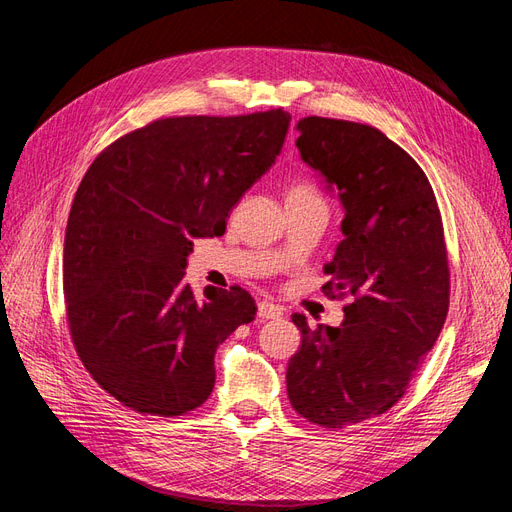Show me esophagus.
<instances>
[{"mask_svg": "<svg viewBox=\"0 0 512 512\" xmlns=\"http://www.w3.org/2000/svg\"><path fill=\"white\" fill-rule=\"evenodd\" d=\"M282 316H284V309L280 305H275L271 301H260L258 303V318L275 320V318H282Z\"/></svg>", "mask_w": 512, "mask_h": 512, "instance_id": "obj_1", "label": "esophagus"}]
</instances>
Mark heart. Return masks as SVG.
<instances>
[{"instance_id": "obj_1", "label": "heart", "mask_w": 512, "mask_h": 512, "mask_svg": "<svg viewBox=\"0 0 512 512\" xmlns=\"http://www.w3.org/2000/svg\"><path fill=\"white\" fill-rule=\"evenodd\" d=\"M309 192H314L309 185H294V188H290V194H309Z\"/></svg>"}]
</instances>
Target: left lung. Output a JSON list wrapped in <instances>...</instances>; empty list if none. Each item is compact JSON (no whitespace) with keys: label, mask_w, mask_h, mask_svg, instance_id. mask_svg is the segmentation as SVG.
<instances>
[{"label":"left lung","mask_w":512,"mask_h":512,"mask_svg":"<svg viewBox=\"0 0 512 512\" xmlns=\"http://www.w3.org/2000/svg\"><path fill=\"white\" fill-rule=\"evenodd\" d=\"M297 147L344 207L324 271L331 297L352 299L339 327L292 322L301 346L286 369L292 408L339 429L404 397L448 312V258L431 185L408 153L365 123L305 117Z\"/></svg>","instance_id":"8db88e82"}]
</instances>
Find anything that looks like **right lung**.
Segmentation results:
<instances>
[{"label":"right lung","mask_w":512,"mask_h":512,"mask_svg":"<svg viewBox=\"0 0 512 512\" xmlns=\"http://www.w3.org/2000/svg\"><path fill=\"white\" fill-rule=\"evenodd\" d=\"M282 108L166 117L108 145L85 173L64 241L76 354L102 389L141 414L181 416L215 384V350L256 303L239 286L183 282L192 239L222 237L241 196L275 164Z\"/></svg>","instance_id":"1"}]
</instances>
